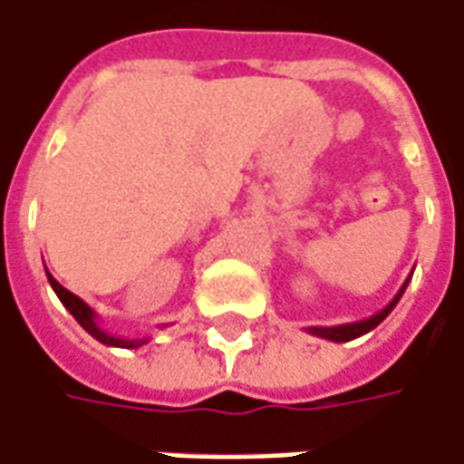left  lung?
Here are the masks:
<instances>
[{"label": "left lung", "instance_id": "left-lung-1", "mask_svg": "<svg viewBox=\"0 0 464 464\" xmlns=\"http://www.w3.org/2000/svg\"><path fill=\"white\" fill-rule=\"evenodd\" d=\"M410 278L412 276H407V281H404L400 291H397V296H394V299H392L390 304L384 306V309L377 311L374 316L362 319V322L339 324V326H309V334H314V336H322V339H329V342H352V339H356V336L372 332V329L384 322V319L390 316V311L397 306V301L401 299V294H404V288H407V284H410Z\"/></svg>", "mask_w": 464, "mask_h": 464}]
</instances>
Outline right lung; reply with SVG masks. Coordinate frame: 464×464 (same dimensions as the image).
I'll return each instance as SVG.
<instances>
[{"instance_id": "add662e5", "label": "right lung", "mask_w": 464, "mask_h": 464, "mask_svg": "<svg viewBox=\"0 0 464 464\" xmlns=\"http://www.w3.org/2000/svg\"><path fill=\"white\" fill-rule=\"evenodd\" d=\"M47 271V268H44ZM47 278H50V286L54 288V294H57V299L63 301L64 304V309L70 311L72 314L74 319H77V324L85 329L92 339H97L100 344H105V346H120V349H138V346L142 344H148L150 339L148 336H142V339H122V336H115V334H110L105 332L100 324H97V314L90 306H87L85 301L80 299V296H74L72 291H67V288L57 281V278L52 276L50 271H47Z\"/></svg>"}]
</instances>
